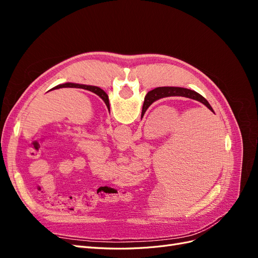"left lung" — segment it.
Returning <instances> with one entry per match:
<instances>
[{"mask_svg":"<svg viewBox=\"0 0 258 258\" xmlns=\"http://www.w3.org/2000/svg\"><path fill=\"white\" fill-rule=\"evenodd\" d=\"M59 88H82V89H86L89 90L93 93H96L97 96H99L101 99L104 101V103L106 104L108 111H110V102H108V97L105 93L104 90H102L99 87H96V86H88V85H81V84H74V83H66L62 85H58L56 87H53L51 90L53 89H59Z\"/></svg>","mask_w":258,"mask_h":258,"instance_id":"1","label":"left lung"}]
</instances>
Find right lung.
Instances as JSON below:
<instances>
[{
  "instance_id": "right-lung-1",
  "label": "right lung",
  "mask_w": 258,
  "mask_h": 258,
  "mask_svg": "<svg viewBox=\"0 0 258 258\" xmlns=\"http://www.w3.org/2000/svg\"><path fill=\"white\" fill-rule=\"evenodd\" d=\"M167 97H185V98L196 100V101H199V102H201L202 104H205L210 111L214 112L212 106L210 105L208 101L196 91L187 89V88H182V87H158V88L153 89L152 91L147 92V95L145 96V99H144L142 115H144L147 108L150 107V105L154 103L155 101L162 98H167Z\"/></svg>"
}]
</instances>
